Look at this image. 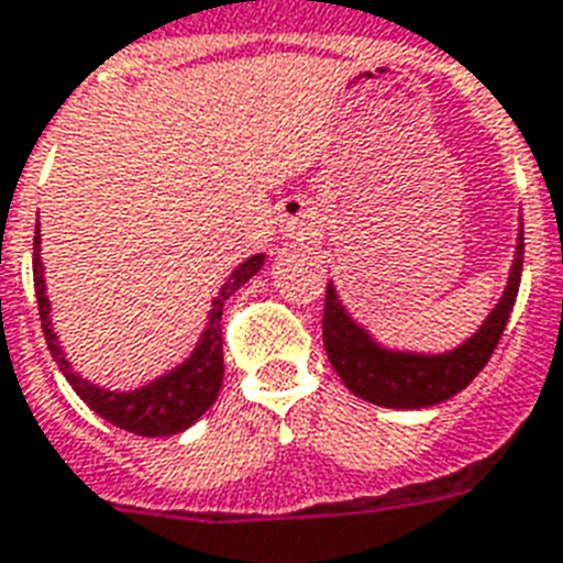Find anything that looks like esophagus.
Segmentation results:
<instances>
[{
    "instance_id": "obj_1",
    "label": "esophagus",
    "mask_w": 563,
    "mask_h": 563,
    "mask_svg": "<svg viewBox=\"0 0 563 563\" xmlns=\"http://www.w3.org/2000/svg\"><path fill=\"white\" fill-rule=\"evenodd\" d=\"M313 222V208L305 199H287L282 205V213H278V229L285 238H305V234L311 232Z\"/></svg>"
}]
</instances>
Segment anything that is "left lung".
Wrapping results in <instances>:
<instances>
[{"label":"left lung","instance_id":"8db88e82","mask_svg":"<svg viewBox=\"0 0 563 563\" xmlns=\"http://www.w3.org/2000/svg\"><path fill=\"white\" fill-rule=\"evenodd\" d=\"M522 276V222L514 246V261L508 282L494 305L467 341L443 352H417L385 346L376 334L361 325L343 305L334 282L325 287V313H322V343L334 373L343 385L364 402L396 408V411H417L431 408L461 394L473 378L485 369L503 338L511 308L517 302Z\"/></svg>","mask_w":563,"mask_h":563}]
</instances>
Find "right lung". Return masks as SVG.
I'll return each mask as SVG.
<instances>
[{
    "mask_svg": "<svg viewBox=\"0 0 563 563\" xmlns=\"http://www.w3.org/2000/svg\"><path fill=\"white\" fill-rule=\"evenodd\" d=\"M264 258H267L264 252L250 255L241 267L232 269V276L222 282L220 294L213 296L202 334H199V341H196V346L181 364H176L167 373H161V376L150 378V382H143V385L132 387V390H108V387L87 382L81 373L73 369V364L67 361V352H64L58 334H55L41 261V232H37L34 234V294H37V308H41L46 346H49L52 358H55L58 369L64 373V378L73 385V390L102 420H108L117 429L141 434V438H169V434H178V431L190 429L217 402V394H220L222 385V305H225V299L234 290H241L264 267Z\"/></svg>",
    "mask_w": 563,
    "mask_h": 563,
    "instance_id": "1",
    "label": "right lung"
}]
</instances>
